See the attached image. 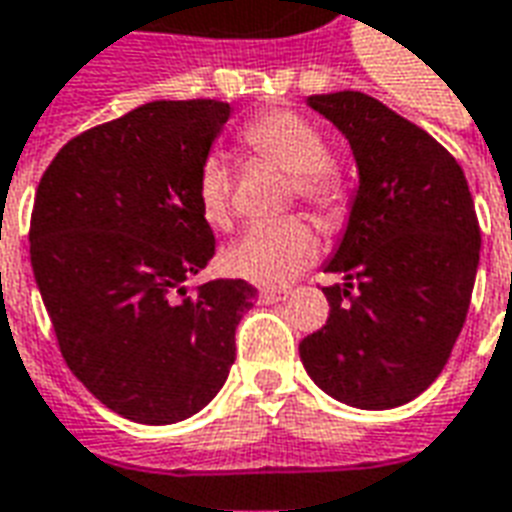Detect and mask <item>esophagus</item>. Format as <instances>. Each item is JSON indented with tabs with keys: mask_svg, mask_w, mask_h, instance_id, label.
I'll return each instance as SVG.
<instances>
[{
	"mask_svg": "<svg viewBox=\"0 0 512 512\" xmlns=\"http://www.w3.org/2000/svg\"><path fill=\"white\" fill-rule=\"evenodd\" d=\"M289 295H292V292H289L286 286H273V289L267 286V289H262V297L267 303H281V300H286Z\"/></svg>",
	"mask_w": 512,
	"mask_h": 512,
	"instance_id": "1",
	"label": "esophagus"
}]
</instances>
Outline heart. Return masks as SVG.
<instances>
[{"mask_svg":"<svg viewBox=\"0 0 512 512\" xmlns=\"http://www.w3.org/2000/svg\"><path fill=\"white\" fill-rule=\"evenodd\" d=\"M239 143L250 157L289 173L292 195L314 212L331 217L347 201V181L328 157L322 132L303 115L273 110L250 121ZM201 217L212 228L231 226V184L223 162L206 159L195 184ZM317 256V237L308 223L286 217L278 223L248 228L226 250V267L239 278L262 286H284Z\"/></svg>","mask_w":512,"mask_h":512,"instance_id":"obj_1","label":"heart"}]
</instances>
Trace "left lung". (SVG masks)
<instances>
[{
  "instance_id": "obj_1",
  "label": "left lung",
  "mask_w": 512,
  "mask_h": 512,
  "mask_svg": "<svg viewBox=\"0 0 512 512\" xmlns=\"http://www.w3.org/2000/svg\"><path fill=\"white\" fill-rule=\"evenodd\" d=\"M350 140L358 192L322 286L328 322L300 342V361L333 400L386 411L419 397L449 361L480 264L469 184L447 148L378 99L308 96Z\"/></svg>"
}]
</instances>
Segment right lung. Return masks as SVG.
I'll return each instance as SVG.
<instances>
[{"label": "right lung", "instance_id": "1", "mask_svg": "<svg viewBox=\"0 0 512 512\" xmlns=\"http://www.w3.org/2000/svg\"><path fill=\"white\" fill-rule=\"evenodd\" d=\"M226 101H151L68 140L43 173L30 259L65 364L123 419L173 424L223 389L256 286L187 281L215 256L195 201Z\"/></svg>", "mask_w": 512, "mask_h": 512}]
</instances>
